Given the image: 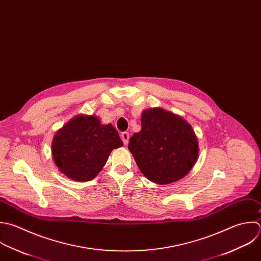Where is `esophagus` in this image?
<instances>
[{"label": "esophagus", "mask_w": 261, "mask_h": 261, "mask_svg": "<svg viewBox=\"0 0 261 261\" xmlns=\"http://www.w3.org/2000/svg\"><path fill=\"white\" fill-rule=\"evenodd\" d=\"M121 138L123 140V143L126 145L128 144V141H129V133L127 131H124L121 133Z\"/></svg>", "instance_id": "1"}]
</instances>
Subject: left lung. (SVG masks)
I'll list each match as a JSON object with an SVG mask.
<instances>
[{
	"label": "left lung",
	"instance_id": "left-lung-1",
	"mask_svg": "<svg viewBox=\"0 0 261 261\" xmlns=\"http://www.w3.org/2000/svg\"><path fill=\"white\" fill-rule=\"evenodd\" d=\"M128 148L142 174L162 185L187 175L198 155L191 126L181 117L158 108L143 112L141 131L130 138Z\"/></svg>",
	"mask_w": 261,
	"mask_h": 261
}]
</instances>
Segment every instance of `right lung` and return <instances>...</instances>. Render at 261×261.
<instances>
[{
	"label": "right lung",
	"mask_w": 261,
	"mask_h": 261,
	"mask_svg": "<svg viewBox=\"0 0 261 261\" xmlns=\"http://www.w3.org/2000/svg\"><path fill=\"white\" fill-rule=\"evenodd\" d=\"M123 142L113 125H101L94 116H77L55 135L51 153L59 170L75 181H90L109 154Z\"/></svg>",
	"instance_id": "1"
}]
</instances>
